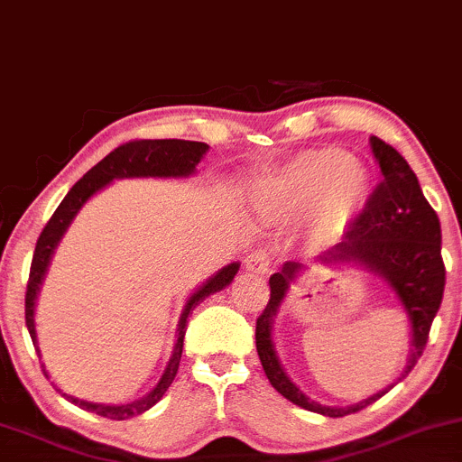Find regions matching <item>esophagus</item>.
<instances>
[{"mask_svg": "<svg viewBox=\"0 0 462 462\" xmlns=\"http://www.w3.org/2000/svg\"><path fill=\"white\" fill-rule=\"evenodd\" d=\"M269 266H271V258L264 249H255V252H252L245 258V269L249 271V273L264 275V273H269Z\"/></svg>", "mask_w": 462, "mask_h": 462, "instance_id": "esophagus-1", "label": "esophagus"}]
</instances>
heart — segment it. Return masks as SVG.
I'll return each mask as SVG.
<instances>
[{
    "label": "heart",
    "mask_w": 462,
    "mask_h": 462,
    "mask_svg": "<svg viewBox=\"0 0 462 462\" xmlns=\"http://www.w3.org/2000/svg\"><path fill=\"white\" fill-rule=\"evenodd\" d=\"M370 196L368 170L346 150L325 146L297 154L269 178L264 208L282 224L303 217V247L320 254L348 236Z\"/></svg>",
    "instance_id": "b5f03b06"
}]
</instances>
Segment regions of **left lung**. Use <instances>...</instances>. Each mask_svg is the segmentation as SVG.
<instances>
[{
  "label": "left lung",
  "instance_id": "8db88e82",
  "mask_svg": "<svg viewBox=\"0 0 462 462\" xmlns=\"http://www.w3.org/2000/svg\"><path fill=\"white\" fill-rule=\"evenodd\" d=\"M370 148L376 165L381 170V185L368 199V207L357 219L348 236L336 247L319 255L320 264L327 269L336 266H359L368 273L379 275L402 308L409 322V355L407 364L398 379L385 390L372 393L346 407H327L312 400L294 385L282 365L273 340V322L282 303L291 292L292 282H297L308 266L301 263H284L277 273L269 277L271 299L264 312L255 322V348L263 364L266 379L286 400L297 407L327 415L344 418L357 413L368 404L385 396L396 383L413 370L424 353L432 320L446 288V266L441 258V224L428 199L421 193L415 171L409 168L402 154L379 137H370Z\"/></svg>",
  "mask_w": 462,
  "mask_h": 462
}]
</instances>
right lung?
Wrapping results in <instances>:
<instances>
[{"mask_svg": "<svg viewBox=\"0 0 462 462\" xmlns=\"http://www.w3.org/2000/svg\"><path fill=\"white\" fill-rule=\"evenodd\" d=\"M208 152V143L202 142H187V140H140V142H129L125 146L116 148L114 152H109L103 161H98L94 168L88 171L81 180H77L75 185L66 198L62 199L49 224L44 226L41 232V238H38L34 258H32V269H30V282H27V292H25V325L27 331H30L32 342H34L38 355H41V348H38V336H36V301L38 294H41L42 282L47 277L49 266H51L53 254L58 249L60 241H62L66 230H69L72 219H75L77 213L86 207V202L90 198L97 196L98 191H103L109 182L122 180V178H189L196 174V168L199 161L204 159V154ZM241 269V263H230L226 264L224 269L217 271L215 275H210L202 286H198L196 291L189 294L185 301V308H182L180 319H178L176 327V344L171 348L170 361L165 365L163 374L157 385L150 390L146 396L133 400V402L125 404H103V402H90V400H81L70 396V393H64L58 385L53 383V387L62 396L70 400L77 407L92 411V413L101 415V418L107 420H129L135 418V415H142L143 411L152 409L154 404L159 402L161 398L165 396V392L170 390L171 381H174L178 365H180V355H182V340H185V329L189 314L196 310L204 299L210 297V294L224 291L226 286L232 284L235 275ZM44 376L49 379V372L44 370Z\"/></svg>", "mask_w": 462, "mask_h": 462, "instance_id": "obj_1", "label": "right lung"}]
</instances>
